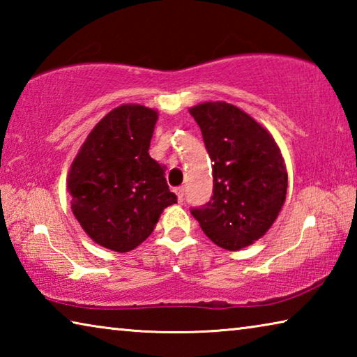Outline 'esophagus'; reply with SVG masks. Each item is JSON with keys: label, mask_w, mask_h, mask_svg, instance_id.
Wrapping results in <instances>:
<instances>
[{"label": "esophagus", "mask_w": 357, "mask_h": 357, "mask_svg": "<svg viewBox=\"0 0 357 357\" xmlns=\"http://www.w3.org/2000/svg\"><path fill=\"white\" fill-rule=\"evenodd\" d=\"M176 195H178V202L183 203V200H184V187H178Z\"/></svg>", "instance_id": "obj_1"}]
</instances>
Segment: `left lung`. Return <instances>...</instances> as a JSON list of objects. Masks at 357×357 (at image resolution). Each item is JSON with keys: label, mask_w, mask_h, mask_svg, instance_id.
Returning <instances> with one entry per match:
<instances>
[{"label": "left lung", "mask_w": 357, "mask_h": 357, "mask_svg": "<svg viewBox=\"0 0 357 357\" xmlns=\"http://www.w3.org/2000/svg\"><path fill=\"white\" fill-rule=\"evenodd\" d=\"M213 160V197L190 213L222 249L253 244L285 203L288 174L273 135L241 108L204 102L190 108Z\"/></svg>", "instance_id": "1"}]
</instances>
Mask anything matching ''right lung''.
Segmentation results:
<instances>
[{
  "mask_svg": "<svg viewBox=\"0 0 357 357\" xmlns=\"http://www.w3.org/2000/svg\"><path fill=\"white\" fill-rule=\"evenodd\" d=\"M157 112L128 104L102 118L72 162L70 208L84 233L124 253L146 239L167 206L176 203L165 167L149 155Z\"/></svg>",
  "mask_w": 357,
  "mask_h": 357,
  "instance_id": "add662e5",
  "label": "right lung"
}]
</instances>
